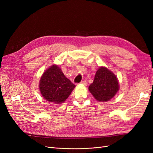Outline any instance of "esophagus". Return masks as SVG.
<instances>
[{"label": "esophagus", "mask_w": 153, "mask_h": 153, "mask_svg": "<svg viewBox=\"0 0 153 153\" xmlns=\"http://www.w3.org/2000/svg\"><path fill=\"white\" fill-rule=\"evenodd\" d=\"M80 84H82V85H86L87 84V83L86 81H82L81 82L79 83Z\"/></svg>", "instance_id": "34e87169"}]
</instances>
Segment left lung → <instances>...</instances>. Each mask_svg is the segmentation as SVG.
Returning a JSON list of instances; mask_svg holds the SVG:
<instances>
[{"mask_svg":"<svg viewBox=\"0 0 153 153\" xmlns=\"http://www.w3.org/2000/svg\"><path fill=\"white\" fill-rule=\"evenodd\" d=\"M89 89L96 100L108 101L119 90L117 78L107 68L101 67L96 71L93 83L89 85Z\"/></svg>","mask_w":153,"mask_h":153,"instance_id":"left-lung-1","label":"left lung"}]
</instances>
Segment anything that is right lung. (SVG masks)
Instances as JSON below:
<instances>
[{"label":"right lung","mask_w":153,"mask_h":153,"mask_svg":"<svg viewBox=\"0 0 153 153\" xmlns=\"http://www.w3.org/2000/svg\"><path fill=\"white\" fill-rule=\"evenodd\" d=\"M75 87L56 65H53L45 71L39 84V89L44 98L55 103L64 102Z\"/></svg>","instance_id":"right-lung-1"}]
</instances>
